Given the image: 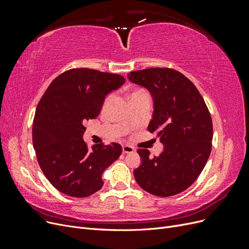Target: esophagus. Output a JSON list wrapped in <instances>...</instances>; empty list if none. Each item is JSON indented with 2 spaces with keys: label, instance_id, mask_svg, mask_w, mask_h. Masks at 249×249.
Listing matches in <instances>:
<instances>
[{
  "label": "esophagus",
  "instance_id": "34e87169",
  "mask_svg": "<svg viewBox=\"0 0 249 249\" xmlns=\"http://www.w3.org/2000/svg\"><path fill=\"white\" fill-rule=\"evenodd\" d=\"M135 149L133 146L131 145H127V144H124L123 145V153L124 154H131V153H134Z\"/></svg>",
  "mask_w": 249,
  "mask_h": 249
}]
</instances>
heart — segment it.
<instances>
[{
    "label": "heart",
    "instance_id": "1",
    "mask_svg": "<svg viewBox=\"0 0 249 249\" xmlns=\"http://www.w3.org/2000/svg\"><path fill=\"white\" fill-rule=\"evenodd\" d=\"M142 94H148L144 89H141V88H138V89H134L133 91H132V93H131V99H133V97H135V96H138V95H142ZM111 100H112V94H109L107 97H106V100L104 101V105H103V107L104 108H106L108 105H109V103L111 102Z\"/></svg>",
    "mask_w": 249,
    "mask_h": 249
}]
</instances>
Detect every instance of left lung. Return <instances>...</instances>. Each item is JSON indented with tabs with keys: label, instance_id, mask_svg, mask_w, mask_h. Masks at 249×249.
I'll return each mask as SVG.
<instances>
[{
	"label": "left lung",
	"instance_id": "1",
	"mask_svg": "<svg viewBox=\"0 0 249 249\" xmlns=\"http://www.w3.org/2000/svg\"><path fill=\"white\" fill-rule=\"evenodd\" d=\"M127 78L148 89L154 100V115L147 126L161 137L160 156L137 149L142 163L134 170L136 182L146 192L167 197L189 188L209 159L213 124L207 105L193 83L172 69L131 71Z\"/></svg>",
	"mask_w": 249,
	"mask_h": 249
}]
</instances>
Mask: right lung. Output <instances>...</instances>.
Returning a JSON list of instances; mask_svg holds the SVG:
<instances>
[{"label": "right lung", "mask_w": 249, "mask_h": 249, "mask_svg": "<svg viewBox=\"0 0 249 249\" xmlns=\"http://www.w3.org/2000/svg\"><path fill=\"white\" fill-rule=\"evenodd\" d=\"M124 81L116 73L71 69L43 93L33 120V146L43 175L60 192L78 198L92 195L104 185L103 172L122 155L115 142L89 148L83 135L106 95Z\"/></svg>", "instance_id": "add662e5"}]
</instances>
